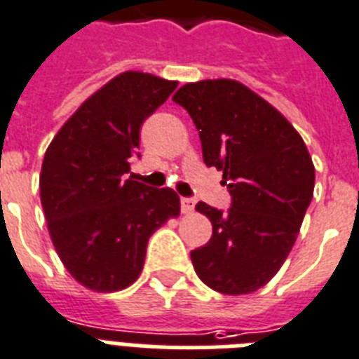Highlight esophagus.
Here are the masks:
<instances>
[{
  "label": "esophagus",
  "instance_id": "esophagus-1",
  "mask_svg": "<svg viewBox=\"0 0 359 359\" xmlns=\"http://www.w3.org/2000/svg\"><path fill=\"white\" fill-rule=\"evenodd\" d=\"M194 205H196V201L191 200V198H182V212L192 214L194 212Z\"/></svg>",
  "mask_w": 359,
  "mask_h": 359
}]
</instances>
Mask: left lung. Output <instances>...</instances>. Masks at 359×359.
<instances>
[{
	"mask_svg": "<svg viewBox=\"0 0 359 359\" xmlns=\"http://www.w3.org/2000/svg\"><path fill=\"white\" fill-rule=\"evenodd\" d=\"M200 130L203 161L223 172L229 212L196 210L212 238L191 252L201 281L240 296L262 289L292 250L314 196V163L299 133L280 110L236 79H201L172 97Z\"/></svg>",
	"mask_w": 359,
	"mask_h": 359,
	"instance_id": "8db88e82",
	"label": "left lung"
}]
</instances>
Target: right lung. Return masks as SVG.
I'll use <instances>...</instances> for the list:
<instances>
[{
	"label": "right lung",
	"mask_w": 359,
	"mask_h": 359,
	"mask_svg": "<svg viewBox=\"0 0 359 359\" xmlns=\"http://www.w3.org/2000/svg\"><path fill=\"white\" fill-rule=\"evenodd\" d=\"M176 87L149 72H121L79 105L45 152L39 196L50 240L85 289L116 292L133 285L150 236L180 216L172 189L125 177L143 121Z\"/></svg>",
	"instance_id": "right-lung-1"
}]
</instances>
